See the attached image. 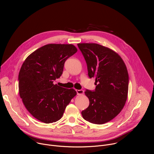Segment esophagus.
<instances>
[{"mask_svg": "<svg viewBox=\"0 0 154 154\" xmlns=\"http://www.w3.org/2000/svg\"><path fill=\"white\" fill-rule=\"evenodd\" d=\"M76 92L78 95H82L84 94V91L82 90H77Z\"/></svg>", "mask_w": 154, "mask_h": 154, "instance_id": "1", "label": "esophagus"}]
</instances>
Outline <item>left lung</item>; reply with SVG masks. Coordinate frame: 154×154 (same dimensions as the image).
<instances>
[{
    "label": "left lung",
    "mask_w": 154,
    "mask_h": 154,
    "mask_svg": "<svg viewBox=\"0 0 154 154\" xmlns=\"http://www.w3.org/2000/svg\"><path fill=\"white\" fill-rule=\"evenodd\" d=\"M77 46L86 62L88 76L96 79V85L95 91L85 92L90 105L82 115L93 124H105L115 118L125 104L128 90L127 67L118 54L109 48L96 43Z\"/></svg>",
    "instance_id": "1"
}]
</instances>
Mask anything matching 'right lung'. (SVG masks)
I'll return each mask as SVG.
<instances>
[{
    "instance_id": "obj_1",
    "label": "right lung",
    "mask_w": 154,
    "mask_h": 154,
    "mask_svg": "<svg viewBox=\"0 0 154 154\" xmlns=\"http://www.w3.org/2000/svg\"><path fill=\"white\" fill-rule=\"evenodd\" d=\"M77 49L72 45L49 44L29 55L20 68L19 93L29 112L46 124L60 120L66 106L77 94L54 84L63 74L64 64Z\"/></svg>"
}]
</instances>
